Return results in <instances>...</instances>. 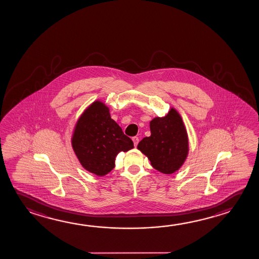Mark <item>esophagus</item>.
I'll return each instance as SVG.
<instances>
[{
  "instance_id": "34e87169",
  "label": "esophagus",
  "mask_w": 259,
  "mask_h": 259,
  "mask_svg": "<svg viewBox=\"0 0 259 259\" xmlns=\"http://www.w3.org/2000/svg\"><path fill=\"white\" fill-rule=\"evenodd\" d=\"M132 140H133V143H134V146H135V147H137V146H138V143H139V141H140V140H139V138H138V137H133V138H132Z\"/></svg>"
}]
</instances>
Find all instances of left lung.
<instances>
[{"instance_id":"1","label":"left lung","mask_w":259,"mask_h":259,"mask_svg":"<svg viewBox=\"0 0 259 259\" xmlns=\"http://www.w3.org/2000/svg\"><path fill=\"white\" fill-rule=\"evenodd\" d=\"M151 135L144 138L138 149L148 156L154 168L165 175L177 172L189 153V140L180 113L171 108L164 117L150 121Z\"/></svg>"}]
</instances>
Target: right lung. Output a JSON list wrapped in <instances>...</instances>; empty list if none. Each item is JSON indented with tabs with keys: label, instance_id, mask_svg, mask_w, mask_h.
Here are the masks:
<instances>
[{
	"label": "right lung",
	"instance_id": "1",
	"mask_svg": "<svg viewBox=\"0 0 259 259\" xmlns=\"http://www.w3.org/2000/svg\"><path fill=\"white\" fill-rule=\"evenodd\" d=\"M71 144L82 167L97 177L106 176L114 168L119 152L134 148L132 140L111 119L109 107L99 100L87 107L79 117Z\"/></svg>",
	"mask_w": 259,
	"mask_h": 259
}]
</instances>
